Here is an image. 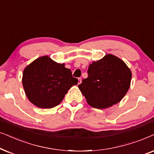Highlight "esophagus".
<instances>
[{"mask_svg": "<svg viewBox=\"0 0 154 154\" xmlns=\"http://www.w3.org/2000/svg\"><path fill=\"white\" fill-rule=\"evenodd\" d=\"M78 80H79L78 85H80V84H81V82H82V78H79V79H78Z\"/></svg>", "mask_w": 154, "mask_h": 154, "instance_id": "obj_1", "label": "esophagus"}]
</instances>
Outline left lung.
<instances>
[{"label": "left lung", "instance_id": "1", "mask_svg": "<svg viewBox=\"0 0 154 154\" xmlns=\"http://www.w3.org/2000/svg\"><path fill=\"white\" fill-rule=\"evenodd\" d=\"M88 77L78 85L91 107L104 109L123 98L130 87L132 72L123 60L112 54L92 62Z\"/></svg>", "mask_w": 154, "mask_h": 154}]
</instances>
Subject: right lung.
Segmentation results:
<instances>
[{
	"mask_svg": "<svg viewBox=\"0 0 154 154\" xmlns=\"http://www.w3.org/2000/svg\"><path fill=\"white\" fill-rule=\"evenodd\" d=\"M22 81L26 97L40 108L56 107L68 90L78 82L64 63L55 62L48 56L38 58L27 65Z\"/></svg>",
	"mask_w": 154,
	"mask_h": 154,
	"instance_id": "1",
	"label": "right lung"
}]
</instances>
